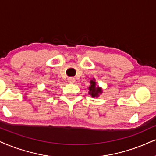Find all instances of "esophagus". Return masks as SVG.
Here are the masks:
<instances>
[{
    "label": "esophagus",
    "mask_w": 156,
    "mask_h": 156,
    "mask_svg": "<svg viewBox=\"0 0 156 156\" xmlns=\"http://www.w3.org/2000/svg\"><path fill=\"white\" fill-rule=\"evenodd\" d=\"M68 82H69V83H71V84L74 83V82H75V79L74 77H69L68 79Z\"/></svg>",
    "instance_id": "obj_1"
}]
</instances>
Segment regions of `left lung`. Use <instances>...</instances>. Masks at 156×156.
<instances>
[{
    "instance_id": "left-lung-1",
    "label": "left lung",
    "mask_w": 156,
    "mask_h": 156,
    "mask_svg": "<svg viewBox=\"0 0 156 156\" xmlns=\"http://www.w3.org/2000/svg\"><path fill=\"white\" fill-rule=\"evenodd\" d=\"M89 94L93 98L98 97L100 94L102 93V89L100 87H96V82L95 79L90 80V86L89 87Z\"/></svg>"
}]
</instances>
